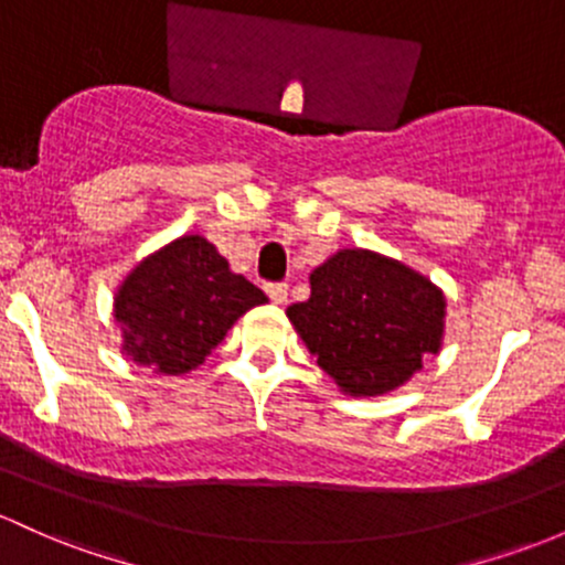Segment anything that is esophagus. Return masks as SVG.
I'll list each match as a JSON object with an SVG mask.
<instances>
[{
	"instance_id": "obj_1",
	"label": "esophagus",
	"mask_w": 565,
	"mask_h": 565,
	"mask_svg": "<svg viewBox=\"0 0 565 565\" xmlns=\"http://www.w3.org/2000/svg\"><path fill=\"white\" fill-rule=\"evenodd\" d=\"M266 296H269L275 305H282V301L288 299V285H285V282H269V285H266Z\"/></svg>"
}]
</instances>
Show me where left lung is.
I'll return each instance as SVG.
<instances>
[{
	"label": "left lung",
	"instance_id": "obj_1",
	"mask_svg": "<svg viewBox=\"0 0 565 565\" xmlns=\"http://www.w3.org/2000/svg\"><path fill=\"white\" fill-rule=\"evenodd\" d=\"M285 315L339 391L382 396L439 353L447 299L402 260L344 247L312 269L309 299Z\"/></svg>",
	"mask_w": 565,
	"mask_h": 565
}]
</instances>
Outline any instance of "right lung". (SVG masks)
<instances>
[{
  "instance_id": "right-lung-1",
  "label": "right lung",
  "mask_w": 565,
  "mask_h": 565,
  "mask_svg": "<svg viewBox=\"0 0 565 565\" xmlns=\"http://www.w3.org/2000/svg\"><path fill=\"white\" fill-rule=\"evenodd\" d=\"M266 294L232 271L202 234H185L142 258L113 299L120 353L156 374L180 377L204 358Z\"/></svg>"
}]
</instances>
